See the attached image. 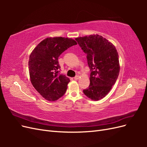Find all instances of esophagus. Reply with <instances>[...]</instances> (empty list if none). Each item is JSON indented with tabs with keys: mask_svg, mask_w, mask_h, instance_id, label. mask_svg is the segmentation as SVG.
Listing matches in <instances>:
<instances>
[{
	"mask_svg": "<svg viewBox=\"0 0 147 147\" xmlns=\"http://www.w3.org/2000/svg\"><path fill=\"white\" fill-rule=\"evenodd\" d=\"M74 78V80H77L79 78V76L78 75H76V76H75Z\"/></svg>",
	"mask_w": 147,
	"mask_h": 147,
	"instance_id": "esophagus-1",
	"label": "esophagus"
}]
</instances>
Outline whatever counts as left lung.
Listing matches in <instances>:
<instances>
[{
    "instance_id": "left-lung-1",
    "label": "left lung",
    "mask_w": 147,
    "mask_h": 147,
    "mask_svg": "<svg viewBox=\"0 0 147 147\" xmlns=\"http://www.w3.org/2000/svg\"><path fill=\"white\" fill-rule=\"evenodd\" d=\"M87 55L90 69V84L84 94L93 100H99L108 94L119 75V56L115 46L99 35L75 38Z\"/></svg>"
}]
</instances>
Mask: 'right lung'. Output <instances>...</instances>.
I'll return each mask as SVG.
<instances>
[{"instance_id": "obj_1", "label": "right lung", "mask_w": 147, "mask_h": 147, "mask_svg": "<svg viewBox=\"0 0 147 147\" xmlns=\"http://www.w3.org/2000/svg\"><path fill=\"white\" fill-rule=\"evenodd\" d=\"M77 43L64 37L47 38L34 48L29 59L31 83L40 95L49 101L63 96L70 82L60 73L58 57L64 51Z\"/></svg>"}]
</instances>
